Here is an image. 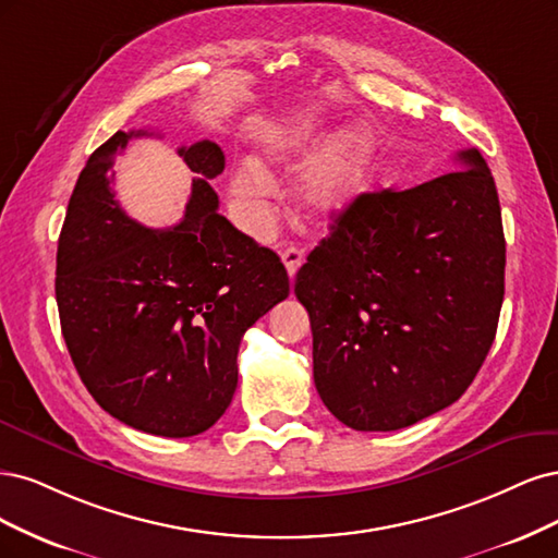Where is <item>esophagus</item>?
<instances>
[{
  "instance_id": "1",
  "label": "esophagus",
  "mask_w": 558,
  "mask_h": 558,
  "mask_svg": "<svg viewBox=\"0 0 558 558\" xmlns=\"http://www.w3.org/2000/svg\"><path fill=\"white\" fill-rule=\"evenodd\" d=\"M280 257H282V262H284L287 274H290V278H294L296 271H299V266L303 264V250H299L296 245H290V247L282 250Z\"/></svg>"
}]
</instances>
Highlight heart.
I'll list each match as a JSON object with an SVG mask.
<instances>
[{"mask_svg":"<svg viewBox=\"0 0 558 558\" xmlns=\"http://www.w3.org/2000/svg\"><path fill=\"white\" fill-rule=\"evenodd\" d=\"M325 138L327 128L322 120L315 116L301 118L284 124L282 130L264 141L259 161L243 159L233 169L229 181L231 196L250 227H262L266 220L264 204L274 192V178L268 173V167H296L308 159ZM373 150V136L364 128H350L336 134L311 159V165L299 178L296 199L301 208L315 218H333L343 213L362 190Z\"/></svg>","mask_w":558,"mask_h":558,"instance_id":"obj_1","label":"heart"}]
</instances>
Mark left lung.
I'll return each instance as SVG.
<instances>
[{
    "instance_id": "1",
    "label": "left lung",
    "mask_w": 558,
    "mask_h": 558,
    "mask_svg": "<svg viewBox=\"0 0 558 558\" xmlns=\"http://www.w3.org/2000/svg\"><path fill=\"white\" fill-rule=\"evenodd\" d=\"M410 190L359 194L296 274L319 399L354 430L452 405L487 356L506 294V236L487 161Z\"/></svg>"
}]
</instances>
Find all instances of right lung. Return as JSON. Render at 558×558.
Instances as JSON below:
<instances>
[{
  "mask_svg": "<svg viewBox=\"0 0 558 558\" xmlns=\"http://www.w3.org/2000/svg\"><path fill=\"white\" fill-rule=\"evenodd\" d=\"M148 132H116L89 155L58 241L56 299L66 350L93 399L132 428L204 434L231 403L239 345L290 294L274 250L218 213L225 171L213 141L178 148L192 178L185 218L169 229L132 220L111 190L118 150Z\"/></svg>",
  "mask_w": 558,
  "mask_h": 558,
  "instance_id": "1",
  "label": "right lung"
}]
</instances>
